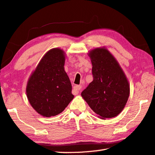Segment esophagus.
Here are the masks:
<instances>
[{"label":"esophagus","mask_w":155,"mask_h":155,"mask_svg":"<svg viewBox=\"0 0 155 155\" xmlns=\"http://www.w3.org/2000/svg\"><path fill=\"white\" fill-rule=\"evenodd\" d=\"M82 89V86L81 85H75L73 87V92L75 94H78L81 91V90Z\"/></svg>","instance_id":"esophagus-1"}]
</instances>
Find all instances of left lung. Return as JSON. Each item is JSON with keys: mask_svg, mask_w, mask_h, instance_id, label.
<instances>
[{"mask_svg": "<svg viewBox=\"0 0 155 155\" xmlns=\"http://www.w3.org/2000/svg\"><path fill=\"white\" fill-rule=\"evenodd\" d=\"M93 80L81 93L91 110L101 119L120 114L130 95V84L119 64L105 48L90 51Z\"/></svg>", "mask_w": 155, "mask_h": 155, "instance_id": "obj_1", "label": "left lung"}]
</instances>
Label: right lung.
I'll return each instance as SVG.
<instances>
[{
  "mask_svg": "<svg viewBox=\"0 0 155 155\" xmlns=\"http://www.w3.org/2000/svg\"><path fill=\"white\" fill-rule=\"evenodd\" d=\"M64 63V51L53 48L43 56L27 82V99L42 116L49 117L60 114L74 98Z\"/></svg>",
  "mask_w": 155,
  "mask_h": 155,
  "instance_id": "right-lung-1",
  "label": "right lung"
}]
</instances>
